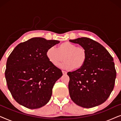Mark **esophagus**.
Masks as SVG:
<instances>
[{"label": "esophagus", "instance_id": "esophagus-1", "mask_svg": "<svg viewBox=\"0 0 121 121\" xmlns=\"http://www.w3.org/2000/svg\"><path fill=\"white\" fill-rule=\"evenodd\" d=\"M62 73L63 75H65V74H67V72H65V71H64V70H62Z\"/></svg>", "mask_w": 121, "mask_h": 121}]
</instances>
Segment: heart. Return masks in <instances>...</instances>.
<instances>
[{
	"label": "heart",
	"instance_id": "heart-1",
	"mask_svg": "<svg viewBox=\"0 0 121 121\" xmlns=\"http://www.w3.org/2000/svg\"><path fill=\"white\" fill-rule=\"evenodd\" d=\"M47 58L54 66H58L63 60L61 67L64 69H79L83 67L87 60V54L86 49L82 46L66 42L58 47H49L46 52Z\"/></svg>",
	"mask_w": 121,
	"mask_h": 121
}]
</instances>
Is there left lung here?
Wrapping results in <instances>:
<instances>
[{"instance_id":"obj_1","label":"left lung","mask_w":121,"mask_h":121,"mask_svg":"<svg viewBox=\"0 0 121 121\" xmlns=\"http://www.w3.org/2000/svg\"><path fill=\"white\" fill-rule=\"evenodd\" d=\"M69 41L85 48L87 54L86 62L82 68L67 73L71 99L84 108L103 104L115 86L116 71L113 58L103 46L89 38Z\"/></svg>"}]
</instances>
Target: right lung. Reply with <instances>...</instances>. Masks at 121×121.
<instances>
[{"instance_id": "add662e5", "label": "right lung", "mask_w": 121, "mask_h": 121, "mask_svg": "<svg viewBox=\"0 0 121 121\" xmlns=\"http://www.w3.org/2000/svg\"><path fill=\"white\" fill-rule=\"evenodd\" d=\"M59 42L34 37L19 43L9 55L5 76L8 89L20 105L35 109L48 102L53 87L63 74L49 62L46 52Z\"/></svg>"}]
</instances>
